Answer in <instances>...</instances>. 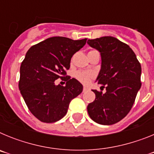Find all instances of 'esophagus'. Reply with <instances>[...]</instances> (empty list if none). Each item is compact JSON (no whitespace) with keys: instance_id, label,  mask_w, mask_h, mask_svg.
I'll return each instance as SVG.
<instances>
[{"instance_id":"esophagus-1","label":"esophagus","mask_w":154,"mask_h":154,"mask_svg":"<svg viewBox=\"0 0 154 154\" xmlns=\"http://www.w3.org/2000/svg\"><path fill=\"white\" fill-rule=\"evenodd\" d=\"M88 90H89V89H88L87 87H85V86L83 87V92H86V91H88Z\"/></svg>"}]
</instances>
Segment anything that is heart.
Listing matches in <instances>:
<instances>
[{"mask_svg": "<svg viewBox=\"0 0 154 154\" xmlns=\"http://www.w3.org/2000/svg\"><path fill=\"white\" fill-rule=\"evenodd\" d=\"M75 77L82 83L88 84L94 77V75L93 73L90 72L79 71V72H75Z\"/></svg>", "mask_w": 154, "mask_h": 154, "instance_id": "b5f03b06", "label": "heart"}]
</instances>
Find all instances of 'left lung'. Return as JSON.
<instances>
[{
    "label": "left lung",
    "mask_w": 154,
    "mask_h": 154,
    "mask_svg": "<svg viewBox=\"0 0 154 154\" xmlns=\"http://www.w3.org/2000/svg\"><path fill=\"white\" fill-rule=\"evenodd\" d=\"M88 45L100 52L101 69L96 81L106 92L92 90L96 99L89 103V116L99 124L112 125L129 113L141 87V65L128 45L114 37L89 39Z\"/></svg>",
    "instance_id": "obj_1"
}]
</instances>
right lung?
I'll use <instances>...</instances> for the list:
<instances>
[{"instance_id":"obj_1","label":"right lung","mask_w":154,"mask_h":154,"mask_svg":"<svg viewBox=\"0 0 154 154\" xmlns=\"http://www.w3.org/2000/svg\"><path fill=\"white\" fill-rule=\"evenodd\" d=\"M86 40L51 37L27 51L20 68L18 87L28 108L42 122L55 123L63 118L71 100L82 92V85L75 79H71L65 71ZM59 78H66L65 87L55 85Z\"/></svg>"}]
</instances>
